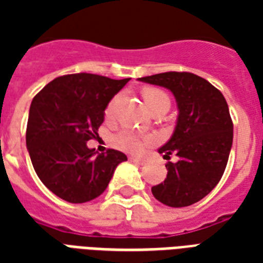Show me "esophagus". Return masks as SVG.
<instances>
[{
	"mask_svg": "<svg viewBox=\"0 0 263 263\" xmlns=\"http://www.w3.org/2000/svg\"><path fill=\"white\" fill-rule=\"evenodd\" d=\"M131 161H132V162H134V164H136V165H143L144 164V160H142V158H136V157L131 158Z\"/></svg>",
	"mask_w": 263,
	"mask_h": 263,
	"instance_id": "esophagus-1",
	"label": "esophagus"
}]
</instances>
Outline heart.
<instances>
[{
	"instance_id": "1",
	"label": "heart",
	"mask_w": 263,
	"mask_h": 263,
	"mask_svg": "<svg viewBox=\"0 0 263 263\" xmlns=\"http://www.w3.org/2000/svg\"><path fill=\"white\" fill-rule=\"evenodd\" d=\"M142 97H143V101L146 103L147 109H153V107L158 105V103L164 102V101H169L168 95L165 94L164 91L158 90V88H144L143 92H142ZM116 98L109 103V106L106 109V113L109 115L113 107H115ZM116 144L121 147L125 152L134 153V154H139L144 150V147L147 146L148 143H152V138L150 136H140L138 134L132 131H128V129H124V131L119 132L115 138Z\"/></svg>"
}]
</instances>
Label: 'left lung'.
I'll use <instances>...</instances> for the list:
<instances>
[{
    "label": "left lung",
    "instance_id": "1",
    "mask_svg": "<svg viewBox=\"0 0 263 263\" xmlns=\"http://www.w3.org/2000/svg\"><path fill=\"white\" fill-rule=\"evenodd\" d=\"M139 82L168 88L177 103V121L171 139L158 148L171 154L166 179L152 188L157 200L171 208H185L208 195L224 175L233 140L228 103L221 91L190 72H165Z\"/></svg>",
    "mask_w": 263,
    "mask_h": 263
}]
</instances>
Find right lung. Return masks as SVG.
Listing matches in <instances>:
<instances>
[{
	"mask_svg": "<svg viewBox=\"0 0 263 263\" xmlns=\"http://www.w3.org/2000/svg\"><path fill=\"white\" fill-rule=\"evenodd\" d=\"M129 79L92 73L60 76L35 95L26 143L35 172L54 195L71 203L98 198L127 156L98 154L87 142L98 135L105 109Z\"/></svg>",
	"mask_w": 263,
	"mask_h": 263,
	"instance_id": "1",
	"label": "right lung"
}]
</instances>
